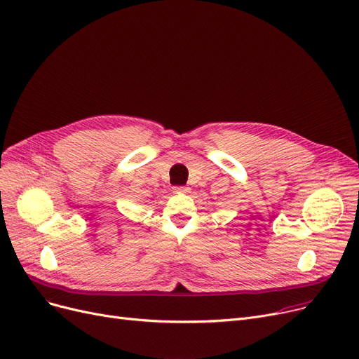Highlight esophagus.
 Masks as SVG:
<instances>
[{
    "instance_id": "obj_1",
    "label": "esophagus",
    "mask_w": 359,
    "mask_h": 359,
    "mask_svg": "<svg viewBox=\"0 0 359 359\" xmlns=\"http://www.w3.org/2000/svg\"><path fill=\"white\" fill-rule=\"evenodd\" d=\"M173 192L175 194H187V192H189V187H186V186H175L173 187Z\"/></svg>"
}]
</instances>
